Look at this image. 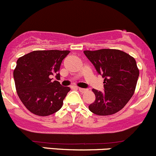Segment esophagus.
<instances>
[{"instance_id":"obj_1","label":"esophagus","mask_w":156,"mask_h":156,"mask_svg":"<svg viewBox=\"0 0 156 156\" xmlns=\"http://www.w3.org/2000/svg\"><path fill=\"white\" fill-rule=\"evenodd\" d=\"M79 91H80V92H86V91H87V89H83V88H78Z\"/></svg>"}]
</instances>
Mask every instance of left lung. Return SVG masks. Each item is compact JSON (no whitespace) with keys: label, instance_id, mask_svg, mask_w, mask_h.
Masks as SVG:
<instances>
[{"label":"left lung","instance_id":"obj_1","mask_svg":"<svg viewBox=\"0 0 156 156\" xmlns=\"http://www.w3.org/2000/svg\"><path fill=\"white\" fill-rule=\"evenodd\" d=\"M84 54L104 78V91L92 89L95 101L89 106L93 113L109 115L121 110L134 94L139 70L132 56L118 49L84 51Z\"/></svg>","mask_w":156,"mask_h":156}]
</instances>
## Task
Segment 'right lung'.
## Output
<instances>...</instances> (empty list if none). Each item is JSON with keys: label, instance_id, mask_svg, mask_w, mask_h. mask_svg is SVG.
<instances>
[{"label": "right lung", "instance_id": "add662e5", "mask_svg": "<svg viewBox=\"0 0 156 156\" xmlns=\"http://www.w3.org/2000/svg\"><path fill=\"white\" fill-rule=\"evenodd\" d=\"M68 50H38L17 60L13 71L16 89L21 101L30 113L47 116L58 111L70 91L52 80L60 78L61 65Z\"/></svg>", "mask_w": 156, "mask_h": 156}]
</instances>
